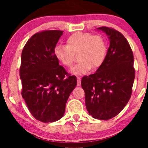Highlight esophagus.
<instances>
[{
    "label": "esophagus",
    "mask_w": 148,
    "mask_h": 148,
    "mask_svg": "<svg viewBox=\"0 0 148 148\" xmlns=\"http://www.w3.org/2000/svg\"><path fill=\"white\" fill-rule=\"evenodd\" d=\"M77 86H80V84H81V79H80V77H77Z\"/></svg>",
    "instance_id": "1"
}]
</instances>
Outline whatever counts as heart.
<instances>
[{
	"instance_id": "1",
	"label": "heart",
	"mask_w": 148,
	"mask_h": 148,
	"mask_svg": "<svg viewBox=\"0 0 148 148\" xmlns=\"http://www.w3.org/2000/svg\"><path fill=\"white\" fill-rule=\"evenodd\" d=\"M77 55L79 62L71 69L73 74L81 75L93 68L98 69L103 64L107 54L105 40L100 35L91 33L77 32L68 37L66 45H57L54 55L64 66L70 67Z\"/></svg>"
}]
</instances>
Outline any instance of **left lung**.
I'll return each mask as SVG.
<instances>
[{"label":"left lung","instance_id":"obj_1","mask_svg":"<svg viewBox=\"0 0 148 148\" xmlns=\"http://www.w3.org/2000/svg\"><path fill=\"white\" fill-rule=\"evenodd\" d=\"M108 36L110 45L103 64L95 73L81 81L88 114L100 120L117 116L131 97L135 77L134 55L129 43L119 31L100 27Z\"/></svg>","mask_w":148,"mask_h":148}]
</instances>
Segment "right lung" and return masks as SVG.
Masks as SVG:
<instances>
[{
	"label": "right lung",
	"mask_w": 148,
	"mask_h": 148,
	"mask_svg": "<svg viewBox=\"0 0 148 148\" xmlns=\"http://www.w3.org/2000/svg\"><path fill=\"white\" fill-rule=\"evenodd\" d=\"M63 32L36 33L22 51V97L34 119L43 123L55 122L63 117L68 98L77 85L75 76L68 74L54 55Z\"/></svg>",
	"instance_id": "obj_1"
}]
</instances>
